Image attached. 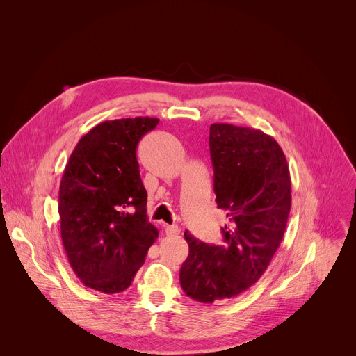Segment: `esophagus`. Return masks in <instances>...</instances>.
<instances>
[{
  "mask_svg": "<svg viewBox=\"0 0 356 356\" xmlns=\"http://www.w3.org/2000/svg\"><path fill=\"white\" fill-rule=\"evenodd\" d=\"M165 232L168 236H177L180 234V229L177 225H165Z\"/></svg>",
  "mask_w": 356,
  "mask_h": 356,
  "instance_id": "34e87169",
  "label": "esophagus"
}]
</instances>
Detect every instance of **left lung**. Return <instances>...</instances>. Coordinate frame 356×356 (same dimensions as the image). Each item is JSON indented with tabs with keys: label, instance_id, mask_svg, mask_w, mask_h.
<instances>
[{
	"label": "left lung",
	"instance_id": "1",
	"mask_svg": "<svg viewBox=\"0 0 356 356\" xmlns=\"http://www.w3.org/2000/svg\"><path fill=\"white\" fill-rule=\"evenodd\" d=\"M210 157L217 207L227 213L224 244L188 232L180 268L187 297L203 304L237 297L264 274L282 240L291 209V177L280 145L258 129L210 126Z\"/></svg>",
	"mask_w": 356,
	"mask_h": 356
}]
</instances>
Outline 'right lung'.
<instances>
[{
	"label": "right lung",
	"instance_id": "1",
	"mask_svg": "<svg viewBox=\"0 0 356 356\" xmlns=\"http://www.w3.org/2000/svg\"><path fill=\"white\" fill-rule=\"evenodd\" d=\"M156 118L106 120L75 146L59 186L60 237L76 277L104 294L132 285L159 233L136 149Z\"/></svg>",
	"mask_w": 356,
	"mask_h": 356
}]
</instances>
